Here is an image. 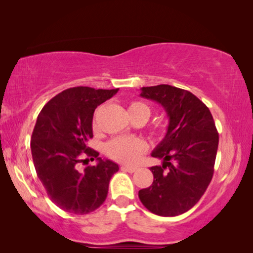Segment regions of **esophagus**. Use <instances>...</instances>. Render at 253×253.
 Masks as SVG:
<instances>
[{"label":"esophagus","instance_id":"obj_1","mask_svg":"<svg viewBox=\"0 0 253 253\" xmlns=\"http://www.w3.org/2000/svg\"><path fill=\"white\" fill-rule=\"evenodd\" d=\"M123 170H126L127 172H134L137 170V167H132V166H122Z\"/></svg>","mask_w":253,"mask_h":253}]
</instances>
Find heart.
<instances>
[{"instance_id": "heart-1", "label": "heart", "mask_w": 253, "mask_h": 253, "mask_svg": "<svg viewBox=\"0 0 253 253\" xmlns=\"http://www.w3.org/2000/svg\"><path fill=\"white\" fill-rule=\"evenodd\" d=\"M127 113L131 119L144 120L145 122L150 119L151 108L146 103L141 101H132L127 106ZM95 119L93 120V127H95ZM159 134H164V127H159L157 130ZM106 154L113 160L122 162V164H133L145 153L147 150V145L139 138H126L119 137L114 138L106 145Z\"/></svg>"}]
</instances>
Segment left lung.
I'll return each mask as SVG.
<instances>
[{"instance_id":"left-lung-1","label":"left lung","mask_w":253,"mask_h":253,"mask_svg":"<svg viewBox=\"0 0 253 253\" xmlns=\"http://www.w3.org/2000/svg\"><path fill=\"white\" fill-rule=\"evenodd\" d=\"M140 96L164 107L169 126L152 152L164 164L150 168L153 183L138 196L157 215H179L199 202L212 181L219 133L210 109L191 92L162 84L143 87Z\"/></svg>"}]
</instances>
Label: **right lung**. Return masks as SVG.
Returning <instances> with one entry per match:
<instances>
[{
    "mask_svg": "<svg viewBox=\"0 0 253 253\" xmlns=\"http://www.w3.org/2000/svg\"><path fill=\"white\" fill-rule=\"evenodd\" d=\"M117 91L87 86L64 89L38 116L31 138L34 168L51 202L65 212L87 214L99 209L108 195L110 178L119 171V165L102 160L87 146L95 108ZM83 155L98 164L79 172L77 164Z\"/></svg>",
    "mask_w": 253,
    "mask_h": 253,
    "instance_id": "1",
    "label": "right lung"
}]
</instances>
